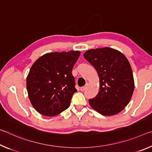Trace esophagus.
Segmentation results:
<instances>
[{
  "mask_svg": "<svg viewBox=\"0 0 152 152\" xmlns=\"http://www.w3.org/2000/svg\"><path fill=\"white\" fill-rule=\"evenodd\" d=\"M87 86H88V84H86V86L81 87V88H80V91H81L82 92L84 91H85V90H86V88H87Z\"/></svg>",
  "mask_w": 152,
  "mask_h": 152,
  "instance_id": "esophagus-1",
  "label": "esophagus"
}]
</instances>
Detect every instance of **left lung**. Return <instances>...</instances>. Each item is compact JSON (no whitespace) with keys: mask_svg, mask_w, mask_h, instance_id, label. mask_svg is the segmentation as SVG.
<instances>
[{"mask_svg":"<svg viewBox=\"0 0 152 152\" xmlns=\"http://www.w3.org/2000/svg\"><path fill=\"white\" fill-rule=\"evenodd\" d=\"M83 56L99 77V92L89 100L91 107L105 116L120 113L129 102L135 87L127 58L121 51L108 47L91 49Z\"/></svg>","mask_w":152,"mask_h":152,"instance_id":"8db88e82","label":"left lung"}]
</instances>
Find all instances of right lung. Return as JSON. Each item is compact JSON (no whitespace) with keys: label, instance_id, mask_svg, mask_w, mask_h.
Instances as JSON below:
<instances>
[{"label":"right lung","instance_id":"obj_1","mask_svg":"<svg viewBox=\"0 0 152 152\" xmlns=\"http://www.w3.org/2000/svg\"><path fill=\"white\" fill-rule=\"evenodd\" d=\"M80 55V51L51 52L33 63L27 77V90L31 103L40 114L53 117L70 106L77 91L72 72Z\"/></svg>","mask_w":152,"mask_h":152}]
</instances>
